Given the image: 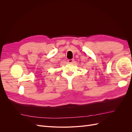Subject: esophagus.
I'll return each instance as SVG.
<instances>
[{
    "instance_id": "esophagus-1",
    "label": "esophagus",
    "mask_w": 132,
    "mask_h": 132,
    "mask_svg": "<svg viewBox=\"0 0 132 132\" xmlns=\"http://www.w3.org/2000/svg\"><path fill=\"white\" fill-rule=\"evenodd\" d=\"M73 62H74V59H73L68 60V62L69 63H73Z\"/></svg>"
}]
</instances>
